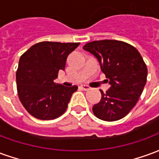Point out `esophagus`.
I'll return each instance as SVG.
<instances>
[{
  "mask_svg": "<svg viewBox=\"0 0 159 159\" xmlns=\"http://www.w3.org/2000/svg\"><path fill=\"white\" fill-rule=\"evenodd\" d=\"M81 88H82L83 90H85V91L90 89L89 86H88V85H85V84H84V85H82V86H81Z\"/></svg>",
  "mask_w": 159,
  "mask_h": 159,
  "instance_id": "34e87169",
  "label": "esophagus"
}]
</instances>
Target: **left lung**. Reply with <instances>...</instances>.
<instances>
[{"instance_id": "8db88e82", "label": "left lung", "mask_w": 159, "mask_h": 159, "mask_svg": "<svg viewBox=\"0 0 159 159\" xmlns=\"http://www.w3.org/2000/svg\"><path fill=\"white\" fill-rule=\"evenodd\" d=\"M83 49L100 62L109 81L110 89L93 107L98 118L107 122L123 118L136 105L147 83V68L134 47L117 40H101L87 43Z\"/></svg>"}]
</instances>
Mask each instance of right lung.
Segmentation results:
<instances>
[{
    "instance_id": "obj_1",
    "label": "right lung",
    "mask_w": 159,
    "mask_h": 159,
    "mask_svg": "<svg viewBox=\"0 0 159 159\" xmlns=\"http://www.w3.org/2000/svg\"><path fill=\"white\" fill-rule=\"evenodd\" d=\"M79 42H38L20 59L16 72L17 90L21 103L31 116L41 120L55 119L65 113L77 86L65 87L53 80L65 70L66 59Z\"/></svg>"
}]
</instances>
